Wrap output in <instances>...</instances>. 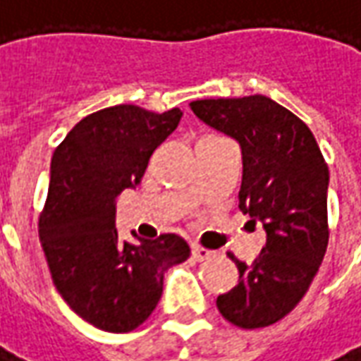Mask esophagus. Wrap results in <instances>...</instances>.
<instances>
[{
	"mask_svg": "<svg viewBox=\"0 0 361 361\" xmlns=\"http://www.w3.org/2000/svg\"><path fill=\"white\" fill-rule=\"evenodd\" d=\"M191 255L195 261H207V259H211L214 255V251L211 250H204V247H193L191 250Z\"/></svg>",
	"mask_w": 361,
	"mask_h": 361,
	"instance_id": "34e87169",
	"label": "esophagus"
}]
</instances>
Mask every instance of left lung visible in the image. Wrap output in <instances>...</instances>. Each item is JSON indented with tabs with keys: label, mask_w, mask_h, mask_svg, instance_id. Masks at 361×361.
Masks as SVG:
<instances>
[{
	"label": "left lung",
	"mask_w": 361,
	"mask_h": 361,
	"mask_svg": "<svg viewBox=\"0 0 361 361\" xmlns=\"http://www.w3.org/2000/svg\"><path fill=\"white\" fill-rule=\"evenodd\" d=\"M197 118L242 147L240 211L265 228L267 243L245 265L228 253L240 282L216 298L222 317L261 329L300 303L329 243V168L302 119L263 94L189 104Z\"/></svg>",
	"instance_id": "left-lung-1"
}]
</instances>
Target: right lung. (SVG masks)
Returning <instances> with one entry per match:
<instances>
[{"label": "right lung", "instance_id": "add662e5", "mask_svg": "<svg viewBox=\"0 0 361 361\" xmlns=\"http://www.w3.org/2000/svg\"><path fill=\"white\" fill-rule=\"evenodd\" d=\"M181 116L180 108H104L82 118L51 157L38 235L58 292L96 329L129 333L145 323L162 295L164 272L191 253L180 235L129 243L116 228V199L139 185Z\"/></svg>", "mask_w": 361, "mask_h": 361}]
</instances>
